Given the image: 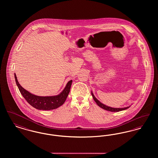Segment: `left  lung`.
I'll return each instance as SVG.
<instances>
[{
	"mask_svg": "<svg viewBox=\"0 0 158 158\" xmlns=\"http://www.w3.org/2000/svg\"><path fill=\"white\" fill-rule=\"evenodd\" d=\"M92 95L93 97V98L94 99V101L96 102V103L97 104V105L100 106L101 108L104 109L105 110H107V111H111V112H118V111H120L122 110H125L126 109L128 108L130 106H127V107H126V108H112V107H110V106H106V105L102 104L101 102H99L98 101V99L97 98L95 97V96L94 95L93 93L92 92Z\"/></svg>",
	"mask_w": 158,
	"mask_h": 158,
	"instance_id": "1",
	"label": "left lung"
}]
</instances>
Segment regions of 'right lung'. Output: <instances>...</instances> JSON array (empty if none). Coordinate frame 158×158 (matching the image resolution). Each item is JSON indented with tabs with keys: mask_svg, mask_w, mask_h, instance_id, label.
I'll return each mask as SVG.
<instances>
[{
	"mask_svg": "<svg viewBox=\"0 0 158 158\" xmlns=\"http://www.w3.org/2000/svg\"><path fill=\"white\" fill-rule=\"evenodd\" d=\"M15 79L16 83L23 97L32 106L40 110H54L63 105L68 97L72 83V80L69 81L64 90L58 95L52 97H39L31 94L23 88L18 82L15 73Z\"/></svg>",
	"mask_w": 158,
	"mask_h": 158,
	"instance_id": "obj_1",
	"label": "right lung"
}]
</instances>
